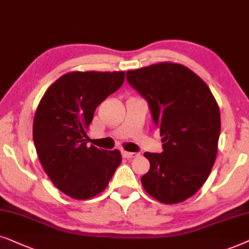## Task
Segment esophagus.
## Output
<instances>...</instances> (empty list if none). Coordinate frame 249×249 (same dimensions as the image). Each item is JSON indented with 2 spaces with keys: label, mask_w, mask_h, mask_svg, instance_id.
<instances>
[{
  "label": "esophagus",
  "mask_w": 249,
  "mask_h": 249,
  "mask_svg": "<svg viewBox=\"0 0 249 249\" xmlns=\"http://www.w3.org/2000/svg\"><path fill=\"white\" fill-rule=\"evenodd\" d=\"M139 154L137 152H128V151H123V157L124 158H127V159H131V158H135L138 157Z\"/></svg>",
  "instance_id": "34e87169"
}]
</instances>
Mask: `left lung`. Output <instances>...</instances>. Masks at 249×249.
I'll return each mask as SVG.
<instances>
[{
  "instance_id": "obj_1",
  "label": "left lung",
  "mask_w": 249,
  "mask_h": 249,
  "mask_svg": "<svg viewBox=\"0 0 249 249\" xmlns=\"http://www.w3.org/2000/svg\"><path fill=\"white\" fill-rule=\"evenodd\" d=\"M147 99L160 130L163 152H144V190L164 204L182 203L207 180L217 155L220 108L206 83L183 65L159 62L126 72Z\"/></svg>"
}]
</instances>
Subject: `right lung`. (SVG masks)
I'll return each instance as SVG.
<instances>
[{"label":"right lung","instance_id":"right-lung-1","mask_svg":"<svg viewBox=\"0 0 249 249\" xmlns=\"http://www.w3.org/2000/svg\"><path fill=\"white\" fill-rule=\"evenodd\" d=\"M125 71H71L45 91L36 109L33 140L45 173L67 196L100 194L122 163L121 151L88 147L95 109L124 83Z\"/></svg>","mask_w":249,"mask_h":249}]
</instances>
